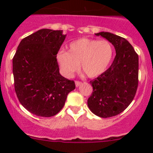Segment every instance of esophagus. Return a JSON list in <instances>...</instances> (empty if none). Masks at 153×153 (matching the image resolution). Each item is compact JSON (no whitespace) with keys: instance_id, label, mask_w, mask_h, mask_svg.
I'll use <instances>...</instances> for the list:
<instances>
[{"instance_id":"obj_1","label":"esophagus","mask_w":153,"mask_h":153,"mask_svg":"<svg viewBox=\"0 0 153 153\" xmlns=\"http://www.w3.org/2000/svg\"><path fill=\"white\" fill-rule=\"evenodd\" d=\"M81 84H82V82H81V81H75V86H76L77 87H78V86H81Z\"/></svg>"}]
</instances>
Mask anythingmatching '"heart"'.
<instances>
[{
    "label": "heart",
    "mask_w": 153,
    "mask_h": 153,
    "mask_svg": "<svg viewBox=\"0 0 153 153\" xmlns=\"http://www.w3.org/2000/svg\"><path fill=\"white\" fill-rule=\"evenodd\" d=\"M113 55V47L106 40L80 38L69 44L68 51H59L56 58L61 72L66 77H70L80 64L86 75L95 78L107 69Z\"/></svg>",
    "instance_id": "heart-1"
}]
</instances>
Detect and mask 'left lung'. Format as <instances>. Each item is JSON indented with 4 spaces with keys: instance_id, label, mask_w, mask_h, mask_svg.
Wrapping results in <instances>:
<instances>
[{
    "instance_id": "1",
    "label": "left lung",
    "mask_w": 153,
    "mask_h": 153,
    "mask_svg": "<svg viewBox=\"0 0 153 153\" xmlns=\"http://www.w3.org/2000/svg\"><path fill=\"white\" fill-rule=\"evenodd\" d=\"M95 35L109 41L116 55L110 67L90 81L93 92L87 104L97 116L109 118L122 112L135 97L138 84V55L122 37L106 32Z\"/></svg>"
}]
</instances>
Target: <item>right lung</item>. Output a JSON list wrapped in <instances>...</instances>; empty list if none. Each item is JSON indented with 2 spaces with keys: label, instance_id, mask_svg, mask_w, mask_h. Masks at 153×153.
Returning a JSON list of instances; mask_svg holds the SVG:
<instances>
[{
  "label": "right lung",
  "instance_id": "1",
  "mask_svg": "<svg viewBox=\"0 0 153 153\" xmlns=\"http://www.w3.org/2000/svg\"><path fill=\"white\" fill-rule=\"evenodd\" d=\"M63 30L42 29L26 37L12 60L15 90L31 113L52 117L61 111L75 82L59 72L57 54L64 41Z\"/></svg>",
  "mask_w": 153,
  "mask_h": 153
}]
</instances>
